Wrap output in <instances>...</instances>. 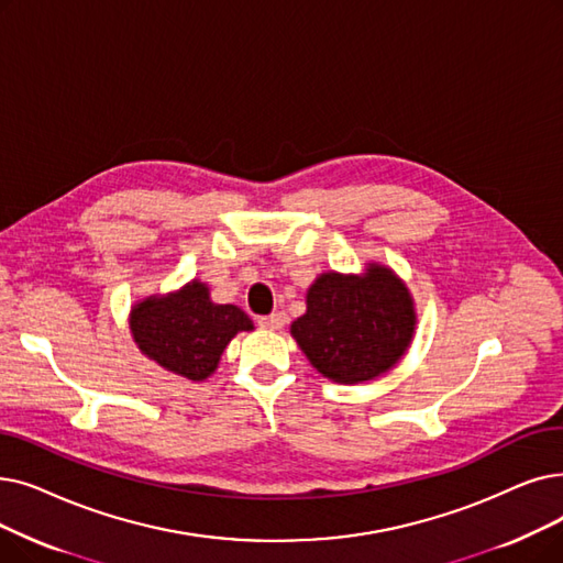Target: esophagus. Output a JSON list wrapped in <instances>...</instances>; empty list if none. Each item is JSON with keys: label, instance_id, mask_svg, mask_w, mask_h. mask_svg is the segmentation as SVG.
<instances>
[{"label": "esophagus", "instance_id": "1", "mask_svg": "<svg viewBox=\"0 0 563 563\" xmlns=\"http://www.w3.org/2000/svg\"><path fill=\"white\" fill-rule=\"evenodd\" d=\"M257 324H260L262 329H266V331H278V329H283V324H285V312L264 314V317H260Z\"/></svg>", "mask_w": 563, "mask_h": 563}]
</instances>
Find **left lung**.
I'll use <instances>...</instances> for the list:
<instances>
[{"instance_id":"8db88e82","label":"left lung","mask_w":563,"mask_h":563,"mask_svg":"<svg viewBox=\"0 0 563 563\" xmlns=\"http://www.w3.org/2000/svg\"><path fill=\"white\" fill-rule=\"evenodd\" d=\"M306 303L291 335L317 373L342 384L368 382L394 368L417 324L407 287L377 264L363 276H320Z\"/></svg>"}]
</instances>
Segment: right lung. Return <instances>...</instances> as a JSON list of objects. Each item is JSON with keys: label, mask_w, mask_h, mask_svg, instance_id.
<instances>
[{"label": "right lung", "mask_w": 563, "mask_h": 563, "mask_svg": "<svg viewBox=\"0 0 563 563\" xmlns=\"http://www.w3.org/2000/svg\"><path fill=\"white\" fill-rule=\"evenodd\" d=\"M251 329L246 312L230 303H213L209 287L198 280L177 295L137 303L131 314L137 347L169 373L192 382L209 377L228 342Z\"/></svg>", "instance_id": "right-lung-1"}]
</instances>
